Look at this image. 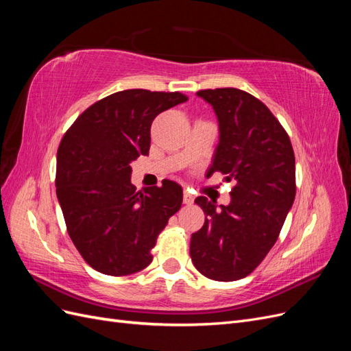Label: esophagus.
<instances>
[{
    "label": "esophagus",
    "mask_w": 351,
    "mask_h": 351,
    "mask_svg": "<svg viewBox=\"0 0 351 351\" xmlns=\"http://www.w3.org/2000/svg\"><path fill=\"white\" fill-rule=\"evenodd\" d=\"M195 200V196L189 192V190H184V195H183V202L186 205H192Z\"/></svg>",
    "instance_id": "34e87169"
}]
</instances>
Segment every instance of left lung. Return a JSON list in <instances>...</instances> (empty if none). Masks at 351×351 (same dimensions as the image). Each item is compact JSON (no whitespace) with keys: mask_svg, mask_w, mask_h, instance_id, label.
Returning <instances> with one entry per match:
<instances>
[{"mask_svg":"<svg viewBox=\"0 0 351 351\" xmlns=\"http://www.w3.org/2000/svg\"><path fill=\"white\" fill-rule=\"evenodd\" d=\"M196 95L218 120L206 177L219 171L236 186L228 205L196 197L205 224L192 234L190 256L206 278L236 281L247 277L278 239L295 196L294 152L280 121L250 93L222 88Z\"/></svg>","mask_w":351,"mask_h":351,"instance_id":"left-lung-1","label":"left lung"}]
</instances>
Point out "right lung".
Returning a JSON list of instances; mask_svg holds the SVG:
<instances>
[{"label":"right lung","instance_id":"right-lung-1","mask_svg":"<svg viewBox=\"0 0 351 351\" xmlns=\"http://www.w3.org/2000/svg\"><path fill=\"white\" fill-rule=\"evenodd\" d=\"M187 101L180 92L127 89L95 102L62 137L57 197L69 236L93 269L121 277L145 269L183 189L171 180L136 192L130 164L147 155L158 114Z\"/></svg>","mask_w":351,"mask_h":351}]
</instances>
